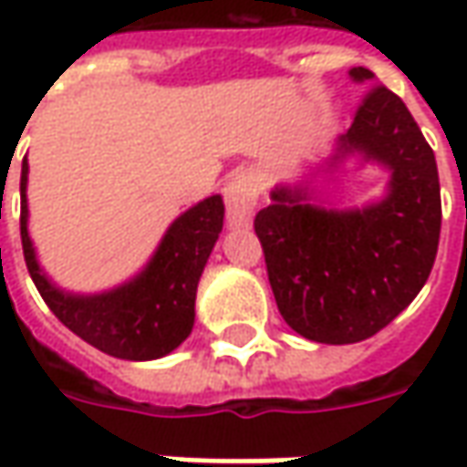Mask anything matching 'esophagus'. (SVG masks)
I'll return each instance as SVG.
<instances>
[{"label": "esophagus", "instance_id": "obj_1", "mask_svg": "<svg viewBox=\"0 0 467 467\" xmlns=\"http://www.w3.org/2000/svg\"><path fill=\"white\" fill-rule=\"evenodd\" d=\"M257 197H260V187H257V179L252 173H236L225 182V218H228L231 228H244V225L252 223Z\"/></svg>", "mask_w": 467, "mask_h": 467}]
</instances>
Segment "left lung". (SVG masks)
I'll use <instances>...</instances> for the list:
<instances>
[{
  "mask_svg": "<svg viewBox=\"0 0 467 467\" xmlns=\"http://www.w3.org/2000/svg\"><path fill=\"white\" fill-rule=\"evenodd\" d=\"M368 85L356 119L327 161L348 155L389 171L385 200L367 207H322L309 187H275L254 231L283 319L314 343L346 346L387 327L419 296L429 278L441 228L440 173L405 103L353 67Z\"/></svg>",
  "mask_w": 467,
  "mask_h": 467,
  "instance_id": "8db88e82",
  "label": "left lung"
}]
</instances>
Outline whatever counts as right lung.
<instances>
[{
    "mask_svg": "<svg viewBox=\"0 0 467 467\" xmlns=\"http://www.w3.org/2000/svg\"><path fill=\"white\" fill-rule=\"evenodd\" d=\"M27 158L20 176V236L30 278L64 327L93 348L127 361H153L179 348L194 327L197 283L223 228V200L213 194L169 225L142 273L103 294H69L46 278L27 234Z\"/></svg>",
    "mask_w": 467,
    "mask_h": 467,
    "instance_id": "right-lung-1",
    "label": "right lung"
}]
</instances>
